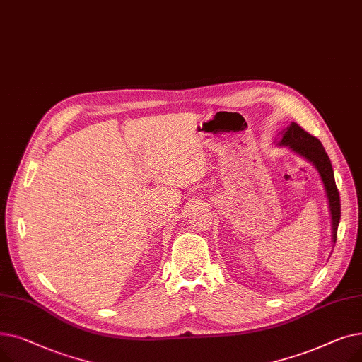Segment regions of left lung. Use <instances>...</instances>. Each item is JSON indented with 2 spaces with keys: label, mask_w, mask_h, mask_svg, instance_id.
Returning <instances> with one entry per match:
<instances>
[{
  "label": "left lung",
  "mask_w": 362,
  "mask_h": 362,
  "mask_svg": "<svg viewBox=\"0 0 362 362\" xmlns=\"http://www.w3.org/2000/svg\"><path fill=\"white\" fill-rule=\"evenodd\" d=\"M280 145H286L303 158L311 161L321 176L322 183H325L330 213H332V227H333V242L337 239V226L340 221V198L339 191L334 182V175L330 158L327 152L325 151V146L321 142L313 136L311 133L303 130L298 123H292L289 129L283 133V138L280 141Z\"/></svg>",
  "instance_id": "8db88e82"
}]
</instances>
